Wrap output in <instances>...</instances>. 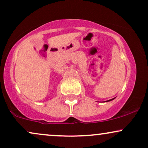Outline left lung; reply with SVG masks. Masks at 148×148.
Wrapping results in <instances>:
<instances>
[{"label":"left lung","instance_id":"left-lung-1","mask_svg":"<svg viewBox=\"0 0 148 148\" xmlns=\"http://www.w3.org/2000/svg\"><path fill=\"white\" fill-rule=\"evenodd\" d=\"M114 98H113V99H109V100H108V101H106V102H108V101H112V100H113L114 99Z\"/></svg>","mask_w":148,"mask_h":148}]
</instances>
